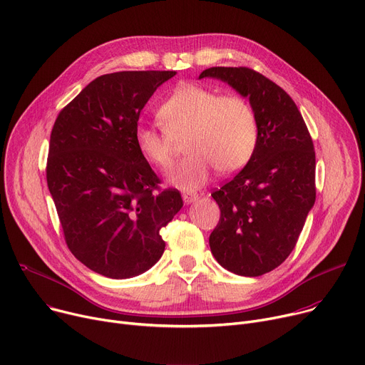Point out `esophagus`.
Masks as SVG:
<instances>
[{"instance_id": "1", "label": "esophagus", "mask_w": 365, "mask_h": 365, "mask_svg": "<svg viewBox=\"0 0 365 365\" xmlns=\"http://www.w3.org/2000/svg\"><path fill=\"white\" fill-rule=\"evenodd\" d=\"M182 198H183V201H185V204H192L193 201H197V200H198V193H193V192H183Z\"/></svg>"}]
</instances>
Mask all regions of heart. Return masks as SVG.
Masks as SVG:
<instances>
[{
  "label": "heart",
  "mask_w": 365,
  "mask_h": 365,
  "mask_svg": "<svg viewBox=\"0 0 365 365\" xmlns=\"http://www.w3.org/2000/svg\"><path fill=\"white\" fill-rule=\"evenodd\" d=\"M157 115L163 128L136 126V148L153 165L168 168L173 140L186 135L189 154L167 175V182L182 190L204 186L215 167L225 175L239 172L257 150V115L239 95H220L204 85L185 82L165 96Z\"/></svg>",
  "instance_id": "b5f03b06"
}]
</instances>
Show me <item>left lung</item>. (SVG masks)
Wrapping results in <instances>:
<instances>
[{
	"mask_svg": "<svg viewBox=\"0 0 365 365\" xmlns=\"http://www.w3.org/2000/svg\"><path fill=\"white\" fill-rule=\"evenodd\" d=\"M226 82L250 100L257 115L258 145L251 161L211 193L220 222L210 248L226 270L257 277L292 252L315 202V153L294 100L248 67H211L200 79Z\"/></svg>",
	"mask_w": 365,
	"mask_h": 365,
	"instance_id": "obj_1",
	"label": "left lung"
}]
</instances>
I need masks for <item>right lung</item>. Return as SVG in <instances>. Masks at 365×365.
<instances>
[{"label":"right lung","mask_w":365,"mask_h":365,"mask_svg":"<svg viewBox=\"0 0 365 365\" xmlns=\"http://www.w3.org/2000/svg\"><path fill=\"white\" fill-rule=\"evenodd\" d=\"M176 71H117L86 85L54 123L46 182L67 247L92 272L129 279L150 270L160 230L183 207L136 148L140 110Z\"/></svg>","instance_id":"add662e5"}]
</instances>
